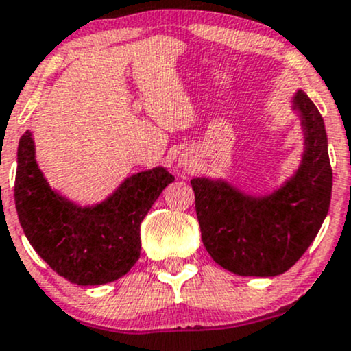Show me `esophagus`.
<instances>
[{
	"label": "esophagus",
	"instance_id": "obj_1",
	"mask_svg": "<svg viewBox=\"0 0 351 351\" xmlns=\"http://www.w3.org/2000/svg\"><path fill=\"white\" fill-rule=\"evenodd\" d=\"M191 163H193V156L190 155V153H182L178 158V167H191Z\"/></svg>",
	"mask_w": 351,
	"mask_h": 351
}]
</instances>
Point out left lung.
I'll use <instances>...</instances> for the list:
<instances>
[{"label": "left lung", "instance_id": "8db88e82", "mask_svg": "<svg viewBox=\"0 0 351 351\" xmlns=\"http://www.w3.org/2000/svg\"><path fill=\"white\" fill-rule=\"evenodd\" d=\"M305 155L295 176L268 196H250L221 180L195 178V208L211 258L241 276H276L290 269L317 237L330 208L332 167L325 123L298 91Z\"/></svg>", "mask_w": 351, "mask_h": 351}]
</instances>
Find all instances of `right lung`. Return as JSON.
Returning a JSON list of instances; mask_svg holds the SVG:
<instances>
[{"instance_id":"right-lung-1","label":"right lung","mask_w":351,"mask_h":351,"mask_svg":"<svg viewBox=\"0 0 351 351\" xmlns=\"http://www.w3.org/2000/svg\"><path fill=\"white\" fill-rule=\"evenodd\" d=\"M173 180L165 168L136 173L106 202L80 208L46 183L26 132L18 146L14 205L34 252L58 275L75 285H105L136 263L141 221Z\"/></svg>"}]
</instances>
